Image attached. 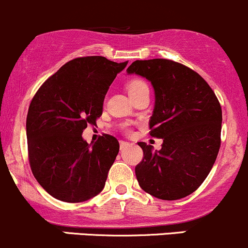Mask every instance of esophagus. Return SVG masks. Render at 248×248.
<instances>
[{
  "label": "esophagus",
  "mask_w": 248,
  "mask_h": 248,
  "mask_svg": "<svg viewBox=\"0 0 248 248\" xmlns=\"http://www.w3.org/2000/svg\"><path fill=\"white\" fill-rule=\"evenodd\" d=\"M119 145H121V150H124L125 148L129 147V143L125 142V141H121V144H119Z\"/></svg>",
  "instance_id": "obj_1"
}]
</instances>
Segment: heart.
I'll list each match as a JSON object with an SVG mask.
<instances>
[{"mask_svg": "<svg viewBox=\"0 0 248 248\" xmlns=\"http://www.w3.org/2000/svg\"><path fill=\"white\" fill-rule=\"evenodd\" d=\"M126 87H127V92H129V94H132L135 93V92L140 91V89L143 88V87H147V83H145L144 81L140 80V78H134V80L127 82Z\"/></svg>", "mask_w": 248, "mask_h": 248, "instance_id": "obj_1", "label": "heart"}]
</instances>
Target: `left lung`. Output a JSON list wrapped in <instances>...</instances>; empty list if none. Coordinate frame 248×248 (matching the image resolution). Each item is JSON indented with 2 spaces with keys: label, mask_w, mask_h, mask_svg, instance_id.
Segmentation results:
<instances>
[{
  "label": "left lung",
  "mask_w": 248,
  "mask_h": 248,
  "mask_svg": "<svg viewBox=\"0 0 248 248\" xmlns=\"http://www.w3.org/2000/svg\"><path fill=\"white\" fill-rule=\"evenodd\" d=\"M126 71L154 87L149 134L163 141L160 150L139 142L143 159L135 167L137 181L159 200L186 197L205 180L217 157L222 125L217 96L200 74L174 61H135Z\"/></svg>",
  "instance_id": "left-lung-1"
}]
</instances>
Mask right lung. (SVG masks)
<instances>
[{
  "instance_id": "right-lung-1",
  "label": "right lung",
  "mask_w": 248,
  "mask_h": 248,
  "mask_svg": "<svg viewBox=\"0 0 248 248\" xmlns=\"http://www.w3.org/2000/svg\"><path fill=\"white\" fill-rule=\"evenodd\" d=\"M126 64L103 56L75 58L33 96L26 119L30 166L56 200L80 203L103 191L119 142L103 135L91 147L82 132L88 124H96L109 86Z\"/></svg>"
}]
</instances>
